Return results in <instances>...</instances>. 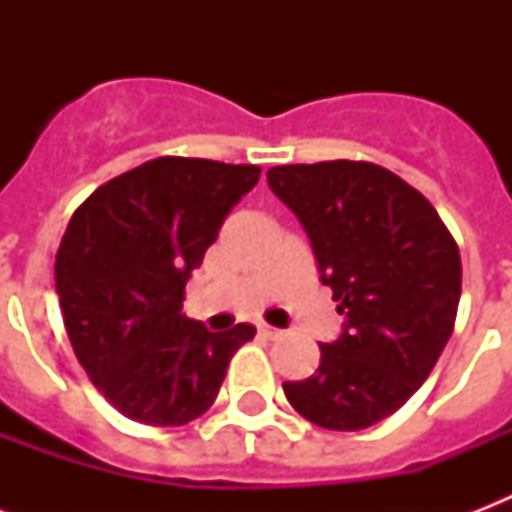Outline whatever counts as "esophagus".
Wrapping results in <instances>:
<instances>
[{
  "instance_id": "esophagus-1",
  "label": "esophagus",
  "mask_w": 512,
  "mask_h": 512,
  "mask_svg": "<svg viewBox=\"0 0 512 512\" xmlns=\"http://www.w3.org/2000/svg\"><path fill=\"white\" fill-rule=\"evenodd\" d=\"M257 335L265 337V340H279L284 332H281V329H276V327H268V324H257Z\"/></svg>"
}]
</instances>
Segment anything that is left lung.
<instances>
[{"label":"left lung","instance_id":"left-lung-1","mask_svg":"<svg viewBox=\"0 0 512 512\" xmlns=\"http://www.w3.org/2000/svg\"><path fill=\"white\" fill-rule=\"evenodd\" d=\"M268 185L308 233L345 316L340 337L321 342L319 369L284 393L313 425L369 428L428 380L452 337L460 249L433 204L377 164H287Z\"/></svg>","mask_w":512,"mask_h":512}]
</instances>
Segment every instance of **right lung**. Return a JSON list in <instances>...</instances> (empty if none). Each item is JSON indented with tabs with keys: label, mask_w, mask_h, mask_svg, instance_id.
<instances>
[{
	"label": "right lung",
	"mask_w": 512,
	"mask_h": 512,
	"mask_svg": "<svg viewBox=\"0 0 512 512\" xmlns=\"http://www.w3.org/2000/svg\"><path fill=\"white\" fill-rule=\"evenodd\" d=\"M260 167L162 156L100 185L55 257L68 340L92 385L143 425H185L217 398L255 327L209 332L183 289Z\"/></svg>",
	"instance_id": "obj_1"
}]
</instances>
